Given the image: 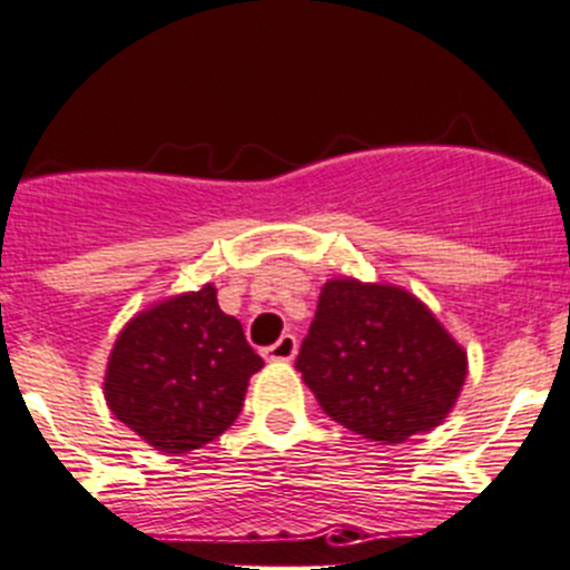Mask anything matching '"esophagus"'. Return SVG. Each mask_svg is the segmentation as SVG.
I'll list each match as a JSON object with an SVG mask.
<instances>
[{
	"instance_id": "esophagus-1",
	"label": "esophagus",
	"mask_w": 570,
	"mask_h": 570,
	"mask_svg": "<svg viewBox=\"0 0 570 570\" xmlns=\"http://www.w3.org/2000/svg\"><path fill=\"white\" fill-rule=\"evenodd\" d=\"M296 336H291V333H285V336H279V342L271 344L268 350H265V358L268 362H291V358L296 356Z\"/></svg>"
}]
</instances>
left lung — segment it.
<instances>
[{
    "instance_id": "8db88e82",
    "label": "left lung",
    "mask_w": 570,
    "mask_h": 570,
    "mask_svg": "<svg viewBox=\"0 0 570 570\" xmlns=\"http://www.w3.org/2000/svg\"><path fill=\"white\" fill-rule=\"evenodd\" d=\"M302 373L344 430L404 443L435 430L466 381V350L410 291L336 276L322 285L299 347Z\"/></svg>"
}]
</instances>
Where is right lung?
Instances as JSON below:
<instances>
[{
  "mask_svg": "<svg viewBox=\"0 0 570 570\" xmlns=\"http://www.w3.org/2000/svg\"><path fill=\"white\" fill-rule=\"evenodd\" d=\"M263 358L217 288L160 299L135 313L112 344L104 399L112 415L166 455H186L237 421Z\"/></svg>",
  "mask_w": 570,
  "mask_h": 570,
  "instance_id": "right-lung-1",
  "label": "right lung"
}]
</instances>
